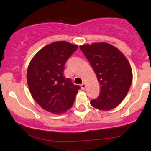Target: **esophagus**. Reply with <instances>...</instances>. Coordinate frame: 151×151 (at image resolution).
Segmentation results:
<instances>
[{"instance_id":"34e87169","label":"esophagus","mask_w":151,"mask_h":151,"mask_svg":"<svg viewBox=\"0 0 151 151\" xmlns=\"http://www.w3.org/2000/svg\"><path fill=\"white\" fill-rule=\"evenodd\" d=\"M81 89L85 90V89H86V85L84 83H82V84L81 85Z\"/></svg>"}]
</instances>
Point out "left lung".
I'll list each match as a JSON object with an SVG mask.
<instances>
[{"label": "left lung", "instance_id": "8db88e82", "mask_svg": "<svg viewBox=\"0 0 151 151\" xmlns=\"http://www.w3.org/2000/svg\"><path fill=\"white\" fill-rule=\"evenodd\" d=\"M96 74L100 93L90 101L93 107L111 110L124 100L132 83V69L117 48L106 42L86 44L80 47Z\"/></svg>", "mask_w": 151, "mask_h": 151}]
</instances>
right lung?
I'll return each mask as SVG.
<instances>
[{
	"label": "right lung",
	"mask_w": 151,
	"mask_h": 151,
	"mask_svg": "<svg viewBox=\"0 0 151 151\" xmlns=\"http://www.w3.org/2000/svg\"><path fill=\"white\" fill-rule=\"evenodd\" d=\"M78 49L58 41L46 45L29 62L27 81L33 99L44 110L60 114L70 109L81 89L63 76L64 65Z\"/></svg>",
	"instance_id": "1"
}]
</instances>
